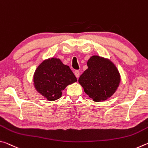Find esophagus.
<instances>
[{
  "label": "esophagus",
  "mask_w": 148,
  "mask_h": 148,
  "mask_svg": "<svg viewBox=\"0 0 148 148\" xmlns=\"http://www.w3.org/2000/svg\"><path fill=\"white\" fill-rule=\"evenodd\" d=\"M74 75L76 76L77 78H78L79 77V72L78 71H74Z\"/></svg>",
  "instance_id": "obj_1"
}]
</instances>
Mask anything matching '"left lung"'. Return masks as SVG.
<instances>
[{"instance_id": "obj_1", "label": "left lung", "mask_w": 148, "mask_h": 148, "mask_svg": "<svg viewBox=\"0 0 148 148\" xmlns=\"http://www.w3.org/2000/svg\"><path fill=\"white\" fill-rule=\"evenodd\" d=\"M87 65L88 68L78 79L84 92L95 102H102L110 98L121 82L116 65L110 59L99 56L90 57Z\"/></svg>"}]
</instances>
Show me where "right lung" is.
Listing matches in <instances>:
<instances>
[{
  "instance_id": "1",
  "label": "right lung",
  "mask_w": 148,
  "mask_h": 148,
  "mask_svg": "<svg viewBox=\"0 0 148 148\" xmlns=\"http://www.w3.org/2000/svg\"><path fill=\"white\" fill-rule=\"evenodd\" d=\"M76 82V77L70 67L56 57L44 60L33 75L35 89L49 101L61 98L62 91Z\"/></svg>"
}]
</instances>
